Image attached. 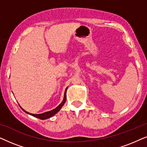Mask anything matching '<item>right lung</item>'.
Listing matches in <instances>:
<instances>
[{"label": "right lung", "mask_w": 147, "mask_h": 147, "mask_svg": "<svg viewBox=\"0 0 147 147\" xmlns=\"http://www.w3.org/2000/svg\"><path fill=\"white\" fill-rule=\"evenodd\" d=\"M67 88L65 89V93H64V98H63V101H62L61 103L58 106L57 108H55V109L51 110V111L44 112V113H42V114H35L29 113V112L25 111V110H24L23 108H22L21 107V109L23 110L24 112H26V113H27V114H30V115L33 116H34V117H36V118H39V119H41V120H45V119H47V118H51V116H53V115H55V114L56 113H57V112L59 111V110L61 109L62 106H63V104H65V100H66V91H67Z\"/></svg>", "instance_id": "add662e5"}]
</instances>
